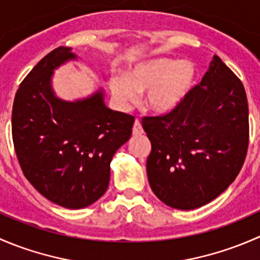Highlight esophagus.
<instances>
[{"mask_svg": "<svg viewBox=\"0 0 260 260\" xmlns=\"http://www.w3.org/2000/svg\"><path fill=\"white\" fill-rule=\"evenodd\" d=\"M143 133V128H142V124H141V122L138 119L135 120V124H133V135L135 136H140Z\"/></svg>", "mask_w": 260, "mask_h": 260, "instance_id": "1", "label": "esophagus"}]
</instances>
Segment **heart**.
<instances>
[{"instance_id": "b5f03b06", "label": "heart", "mask_w": 260, "mask_h": 260, "mask_svg": "<svg viewBox=\"0 0 260 260\" xmlns=\"http://www.w3.org/2000/svg\"><path fill=\"white\" fill-rule=\"evenodd\" d=\"M196 69L190 61L156 59L124 75H114L109 86L115 101L127 108L146 91L145 103L156 113H169L182 103L193 85Z\"/></svg>"}]
</instances>
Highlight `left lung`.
I'll list each match as a JSON object with an SVG mask.
<instances>
[{
  "label": "left lung",
  "instance_id": "obj_1",
  "mask_svg": "<svg viewBox=\"0 0 260 260\" xmlns=\"http://www.w3.org/2000/svg\"><path fill=\"white\" fill-rule=\"evenodd\" d=\"M151 141L147 176L171 208L192 210L224 192L242 170L249 145V109L239 78L214 56L200 84L170 113L143 117Z\"/></svg>",
  "mask_w": 260,
  "mask_h": 260
}]
</instances>
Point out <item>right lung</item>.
<instances>
[{
	"label": "right lung",
	"mask_w": 260,
	"mask_h": 260,
	"mask_svg": "<svg viewBox=\"0 0 260 260\" xmlns=\"http://www.w3.org/2000/svg\"><path fill=\"white\" fill-rule=\"evenodd\" d=\"M72 59V49L56 48L22 80L12 107V141L23 175L41 195L81 209L108 188L111 161L129 140L135 118L107 108L102 90L83 101L56 98L51 75Z\"/></svg>",
	"instance_id": "right-lung-1"
}]
</instances>
